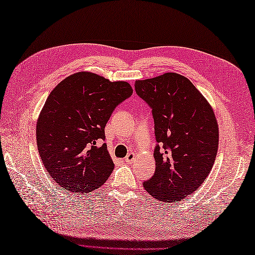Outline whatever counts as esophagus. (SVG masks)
I'll use <instances>...</instances> for the list:
<instances>
[{"label": "esophagus", "instance_id": "34e87169", "mask_svg": "<svg viewBox=\"0 0 255 255\" xmlns=\"http://www.w3.org/2000/svg\"><path fill=\"white\" fill-rule=\"evenodd\" d=\"M134 158H136V154H134L133 152H130V153L127 154V156H126V159H125V161H126L127 163H130V162H132V161L134 160Z\"/></svg>", "mask_w": 255, "mask_h": 255}]
</instances>
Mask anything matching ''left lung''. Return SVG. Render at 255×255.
I'll use <instances>...</instances> for the list:
<instances>
[{"label":"left lung","instance_id":"8db88e82","mask_svg":"<svg viewBox=\"0 0 255 255\" xmlns=\"http://www.w3.org/2000/svg\"><path fill=\"white\" fill-rule=\"evenodd\" d=\"M136 93L152 108L155 172L142 185L166 203L186 199L211 171L219 144L213 107L187 78L167 72L137 80Z\"/></svg>","mask_w":255,"mask_h":255}]
</instances>
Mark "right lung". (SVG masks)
<instances>
[{"label":"right lung","instance_id":"obj_1","mask_svg":"<svg viewBox=\"0 0 255 255\" xmlns=\"http://www.w3.org/2000/svg\"><path fill=\"white\" fill-rule=\"evenodd\" d=\"M132 94L126 81L112 82L81 71L62 80L48 96L36 124L37 148L61 189L86 194L101 187L114 170L105 126L115 107Z\"/></svg>","mask_w":255,"mask_h":255}]
</instances>
